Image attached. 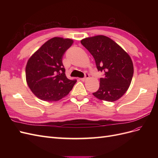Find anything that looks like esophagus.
<instances>
[{"label": "esophagus", "instance_id": "1", "mask_svg": "<svg viewBox=\"0 0 158 158\" xmlns=\"http://www.w3.org/2000/svg\"><path fill=\"white\" fill-rule=\"evenodd\" d=\"M89 76V75L88 74H85V78H80V80H82V81H85V80H86L87 78H88V77Z\"/></svg>", "mask_w": 158, "mask_h": 158}]
</instances>
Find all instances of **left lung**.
Instances as JSON below:
<instances>
[{
	"instance_id": "1",
	"label": "left lung",
	"mask_w": 158,
	"mask_h": 158,
	"mask_svg": "<svg viewBox=\"0 0 158 158\" xmlns=\"http://www.w3.org/2000/svg\"><path fill=\"white\" fill-rule=\"evenodd\" d=\"M81 44L94 58L99 71L104 72L99 89L93 95L103 101L113 102L120 99L131 85L134 73L131 56L109 37L96 35L85 38Z\"/></svg>"
}]
</instances>
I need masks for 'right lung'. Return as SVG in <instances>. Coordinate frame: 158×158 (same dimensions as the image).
Here are the masks:
<instances>
[{"label":"right lung","instance_id":"1","mask_svg":"<svg viewBox=\"0 0 158 158\" xmlns=\"http://www.w3.org/2000/svg\"><path fill=\"white\" fill-rule=\"evenodd\" d=\"M73 42L69 38H51L28 59L26 82L37 98L45 102H56L73 89L76 80L66 77L62 59Z\"/></svg>","mask_w":158,"mask_h":158}]
</instances>
